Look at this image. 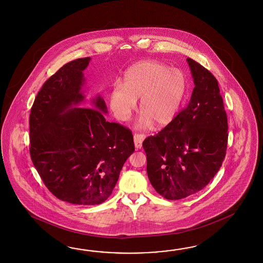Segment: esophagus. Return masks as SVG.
Instances as JSON below:
<instances>
[{
	"mask_svg": "<svg viewBox=\"0 0 263 263\" xmlns=\"http://www.w3.org/2000/svg\"><path fill=\"white\" fill-rule=\"evenodd\" d=\"M145 135L143 134H135L134 135V145L136 148L142 147V143L145 140Z\"/></svg>",
	"mask_w": 263,
	"mask_h": 263,
	"instance_id": "esophagus-1",
	"label": "esophagus"
}]
</instances>
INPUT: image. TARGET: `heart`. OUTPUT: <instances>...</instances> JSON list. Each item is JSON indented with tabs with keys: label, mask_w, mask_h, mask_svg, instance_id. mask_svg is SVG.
<instances>
[{
	"label": "heart",
	"mask_w": 263,
	"mask_h": 263,
	"mask_svg": "<svg viewBox=\"0 0 263 263\" xmlns=\"http://www.w3.org/2000/svg\"><path fill=\"white\" fill-rule=\"evenodd\" d=\"M187 93V79L178 68L162 62L146 60L137 63L125 73L123 85H114L110 95V107L116 118L128 120L138 100L142 111L139 128L155 124L158 128L171 123L179 112Z\"/></svg>",
	"instance_id": "b5f03b06"
}]
</instances>
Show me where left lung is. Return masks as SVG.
I'll return each mask as SVG.
<instances>
[{"label":"left lung","instance_id":"obj_1","mask_svg":"<svg viewBox=\"0 0 263 263\" xmlns=\"http://www.w3.org/2000/svg\"><path fill=\"white\" fill-rule=\"evenodd\" d=\"M195 88L171 123L145 138L146 172L151 185L168 200L195 195L222 166L228 145V118L218 82L187 58Z\"/></svg>","mask_w":263,"mask_h":263}]
</instances>
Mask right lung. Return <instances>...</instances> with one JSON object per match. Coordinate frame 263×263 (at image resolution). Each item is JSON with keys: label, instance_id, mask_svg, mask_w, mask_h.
<instances>
[{"label": "right lung", "instance_id": "add662e5", "mask_svg": "<svg viewBox=\"0 0 263 263\" xmlns=\"http://www.w3.org/2000/svg\"><path fill=\"white\" fill-rule=\"evenodd\" d=\"M91 58L67 63L45 82L30 114V155L46 187L62 201L99 205L111 196L134 136L109 122L105 101H84V70Z\"/></svg>", "mask_w": 263, "mask_h": 263}]
</instances>
